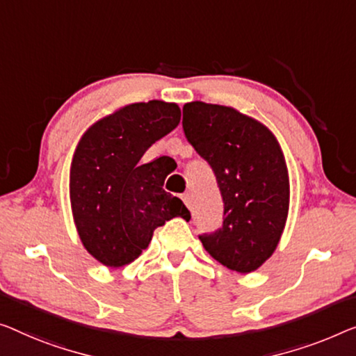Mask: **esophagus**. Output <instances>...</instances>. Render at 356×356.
<instances>
[{"label":"esophagus","instance_id":"obj_1","mask_svg":"<svg viewBox=\"0 0 356 356\" xmlns=\"http://www.w3.org/2000/svg\"><path fill=\"white\" fill-rule=\"evenodd\" d=\"M182 200H184V203H185V206H187L188 209H192V208H193V200H192V193H190V192L184 193V195H182Z\"/></svg>","mask_w":356,"mask_h":356}]
</instances>
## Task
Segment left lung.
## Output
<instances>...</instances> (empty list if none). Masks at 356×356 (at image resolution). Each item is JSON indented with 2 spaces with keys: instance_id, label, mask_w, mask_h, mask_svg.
<instances>
[{
  "instance_id": "left-lung-1",
  "label": "left lung",
  "mask_w": 356,
  "mask_h": 356,
  "mask_svg": "<svg viewBox=\"0 0 356 356\" xmlns=\"http://www.w3.org/2000/svg\"><path fill=\"white\" fill-rule=\"evenodd\" d=\"M184 132L211 164L224 220L200 236L224 267L251 273L272 257L289 211V174L280 142L261 121L225 105H184Z\"/></svg>"
}]
</instances>
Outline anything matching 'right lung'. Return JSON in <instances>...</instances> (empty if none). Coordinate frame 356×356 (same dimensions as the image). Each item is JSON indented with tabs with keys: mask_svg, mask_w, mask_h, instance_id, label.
Listing matches in <instances>:
<instances>
[{
	"mask_svg": "<svg viewBox=\"0 0 356 356\" xmlns=\"http://www.w3.org/2000/svg\"><path fill=\"white\" fill-rule=\"evenodd\" d=\"M179 123L177 104L148 100L104 116L79 139L70 166L73 222L83 246L105 267L136 261L166 220L190 219L182 201L163 190L158 160L140 161Z\"/></svg>",
	"mask_w": 356,
	"mask_h": 356,
	"instance_id": "obj_1",
	"label": "right lung"
}]
</instances>
